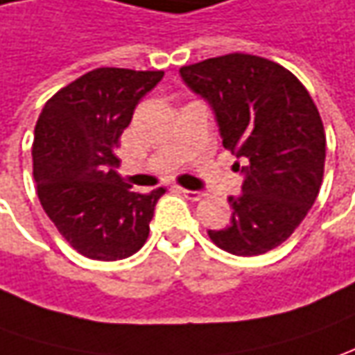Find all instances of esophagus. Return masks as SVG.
<instances>
[{"label": "esophagus", "mask_w": 355, "mask_h": 355, "mask_svg": "<svg viewBox=\"0 0 355 355\" xmlns=\"http://www.w3.org/2000/svg\"><path fill=\"white\" fill-rule=\"evenodd\" d=\"M180 192H182V196L190 200V202H198V200H202V198L206 196V192L204 190H188V188H180Z\"/></svg>", "instance_id": "esophagus-1"}]
</instances>
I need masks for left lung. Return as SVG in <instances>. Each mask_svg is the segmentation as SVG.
<instances>
[{"instance_id":"obj_1","label":"left lung","mask_w":355,"mask_h":355,"mask_svg":"<svg viewBox=\"0 0 355 355\" xmlns=\"http://www.w3.org/2000/svg\"><path fill=\"white\" fill-rule=\"evenodd\" d=\"M178 73L208 103L243 175L241 194L227 198L229 225L209 229V239L237 257L264 254L297 229L317 200L327 155L319 110L297 77L264 58L237 52Z\"/></svg>"}]
</instances>
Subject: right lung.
<instances>
[{
    "label": "right lung",
    "instance_id": "obj_1",
    "mask_svg": "<svg viewBox=\"0 0 355 355\" xmlns=\"http://www.w3.org/2000/svg\"><path fill=\"white\" fill-rule=\"evenodd\" d=\"M163 71L98 67L58 91L35 128L33 175L46 216L79 254L120 260L144 247L157 200L118 175L120 136Z\"/></svg>",
    "mask_w": 355,
    "mask_h": 355
}]
</instances>
